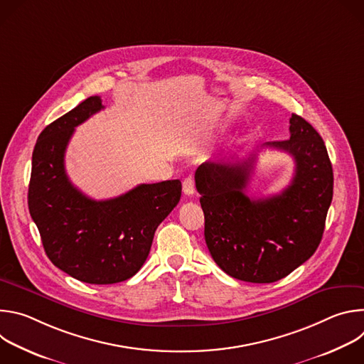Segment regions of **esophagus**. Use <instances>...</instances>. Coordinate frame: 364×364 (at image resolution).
<instances>
[{
  "label": "esophagus",
  "mask_w": 364,
  "mask_h": 364,
  "mask_svg": "<svg viewBox=\"0 0 364 364\" xmlns=\"http://www.w3.org/2000/svg\"><path fill=\"white\" fill-rule=\"evenodd\" d=\"M194 190H196V187H194V180H193V177H191V176L186 177L184 181H183V191H184V194H186V196H193V194H194Z\"/></svg>",
  "instance_id": "34e87169"
}]
</instances>
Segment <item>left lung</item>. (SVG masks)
<instances>
[{"label": "left lung", "instance_id": "obj_1", "mask_svg": "<svg viewBox=\"0 0 364 364\" xmlns=\"http://www.w3.org/2000/svg\"><path fill=\"white\" fill-rule=\"evenodd\" d=\"M265 145L295 161L292 181L279 194H245L256 152L236 163H203L194 176L212 257L232 278L253 284L279 281L314 255L333 200V167L313 125L292 114L289 139Z\"/></svg>", "mask_w": 364, "mask_h": 364}]
</instances>
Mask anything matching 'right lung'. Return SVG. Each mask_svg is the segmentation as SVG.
Masks as SVG:
<instances>
[{"label": "right lung", "instance_id": "1", "mask_svg": "<svg viewBox=\"0 0 364 364\" xmlns=\"http://www.w3.org/2000/svg\"><path fill=\"white\" fill-rule=\"evenodd\" d=\"M103 109L90 96L55 122L36 142L28 186V210L46 255L77 281L122 282L146 261L154 233L181 197V181L139 184L109 200L77 190L65 170V152L77 125Z\"/></svg>", "mask_w": 364, "mask_h": 364}]
</instances>
